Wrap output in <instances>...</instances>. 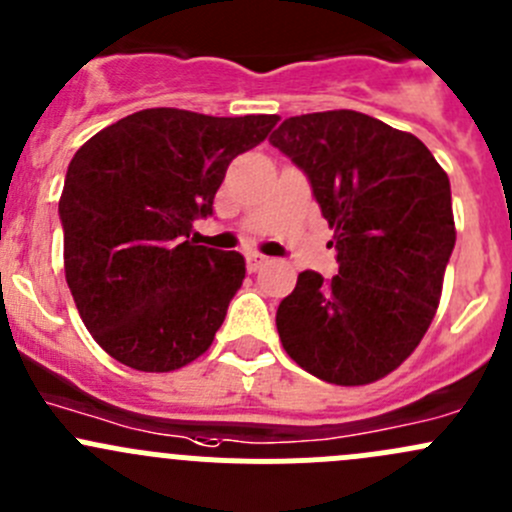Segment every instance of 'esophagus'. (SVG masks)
<instances>
[{
  "label": "esophagus",
  "mask_w": 512,
  "mask_h": 512,
  "mask_svg": "<svg viewBox=\"0 0 512 512\" xmlns=\"http://www.w3.org/2000/svg\"><path fill=\"white\" fill-rule=\"evenodd\" d=\"M267 262H270V260H267L265 255H260V252H250V255H247V270H250V272L262 270Z\"/></svg>",
  "instance_id": "esophagus-1"
}]
</instances>
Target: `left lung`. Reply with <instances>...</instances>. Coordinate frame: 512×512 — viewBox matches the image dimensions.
Masks as SVG:
<instances>
[{"label": "left lung", "mask_w": 512, "mask_h": 512, "mask_svg": "<svg viewBox=\"0 0 512 512\" xmlns=\"http://www.w3.org/2000/svg\"><path fill=\"white\" fill-rule=\"evenodd\" d=\"M270 143L307 173L339 262L329 282L302 272L282 299V347L329 384H374L436 317L456 245L446 170L414 133L347 108L287 118Z\"/></svg>", "instance_id": "left-lung-1"}]
</instances>
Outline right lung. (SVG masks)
<instances>
[{
	"instance_id": "obj_1",
	"label": "right lung",
	"mask_w": 512,
	"mask_h": 512,
	"mask_svg": "<svg viewBox=\"0 0 512 512\" xmlns=\"http://www.w3.org/2000/svg\"><path fill=\"white\" fill-rule=\"evenodd\" d=\"M277 121L146 108L76 151L59 198L64 272L103 352L156 374L208 352L245 260L195 245L193 220L213 213L230 160L260 146Z\"/></svg>"
}]
</instances>
